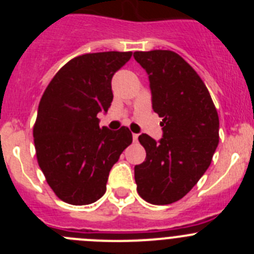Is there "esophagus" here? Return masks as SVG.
<instances>
[{
  "mask_svg": "<svg viewBox=\"0 0 254 254\" xmlns=\"http://www.w3.org/2000/svg\"><path fill=\"white\" fill-rule=\"evenodd\" d=\"M132 140H133V142H137L138 134H137V133H133V134H132Z\"/></svg>",
  "mask_w": 254,
  "mask_h": 254,
  "instance_id": "34e87169",
  "label": "esophagus"
}]
</instances>
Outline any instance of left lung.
Returning a JSON list of instances; mask_svg holds the SVG:
<instances>
[{
    "label": "left lung",
    "instance_id": "8db88e82",
    "mask_svg": "<svg viewBox=\"0 0 254 254\" xmlns=\"http://www.w3.org/2000/svg\"><path fill=\"white\" fill-rule=\"evenodd\" d=\"M149 75L152 109L163 118V137L142 133L146 159L134 167L137 192L152 205L176 202L210 167L219 143V116L198 73L176 52H134Z\"/></svg>",
    "mask_w": 254,
    "mask_h": 254
}]
</instances>
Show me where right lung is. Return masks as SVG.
<instances>
[{
    "label": "right lung",
    "mask_w": 254,
    "mask_h": 254,
    "mask_svg": "<svg viewBox=\"0 0 254 254\" xmlns=\"http://www.w3.org/2000/svg\"><path fill=\"white\" fill-rule=\"evenodd\" d=\"M132 52H99L68 61L52 78L38 107L33 136L38 164L56 196L89 205L107 190L112 167L132 133L99 127V112L113 100L112 77Z\"/></svg>",
    "instance_id": "1"
}]
</instances>
